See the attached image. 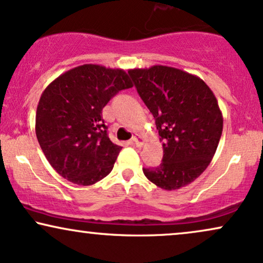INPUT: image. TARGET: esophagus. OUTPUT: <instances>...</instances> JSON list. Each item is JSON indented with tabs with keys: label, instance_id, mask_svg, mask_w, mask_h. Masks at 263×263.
I'll return each mask as SVG.
<instances>
[{
	"label": "esophagus",
	"instance_id": "esophagus-1",
	"mask_svg": "<svg viewBox=\"0 0 263 263\" xmlns=\"http://www.w3.org/2000/svg\"><path fill=\"white\" fill-rule=\"evenodd\" d=\"M132 141L133 144L138 147H141L142 145H144V139H142V137H140V135H135V137H133Z\"/></svg>",
	"mask_w": 263,
	"mask_h": 263
}]
</instances>
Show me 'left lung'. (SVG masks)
Wrapping results in <instances>:
<instances>
[{"label": "left lung", "mask_w": 263, "mask_h": 263, "mask_svg": "<svg viewBox=\"0 0 263 263\" xmlns=\"http://www.w3.org/2000/svg\"><path fill=\"white\" fill-rule=\"evenodd\" d=\"M128 73L163 141L162 163L144 168L145 177L161 189H180L202 174L218 146L223 116L215 93L199 77L173 67Z\"/></svg>", "instance_id": "obj_1"}]
</instances>
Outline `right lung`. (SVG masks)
<instances>
[{"mask_svg": "<svg viewBox=\"0 0 263 263\" xmlns=\"http://www.w3.org/2000/svg\"><path fill=\"white\" fill-rule=\"evenodd\" d=\"M132 86L123 69L84 64L44 90L35 132L45 157L64 179L86 186L111 173L122 147L108 138L102 109L117 92Z\"/></svg>", "mask_w": 263, "mask_h": 263, "instance_id": "obj_1", "label": "right lung"}]
</instances>
